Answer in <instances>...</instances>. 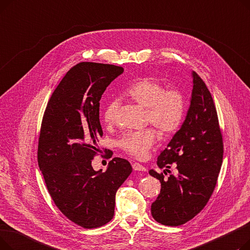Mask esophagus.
Returning a JSON list of instances; mask_svg holds the SVG:
<instances>
[{
  "mask_svg": "<svg viewBox=\"0 0 250 250\" xmlns=\"http://www.w3.org/2000/svg\"><path fill=\"white\" fill-rule=\"evenodd\" d=\"M133 168H134V170H136V171H146V170H147L145 167H144L140 163H134Z\"/></svg>",
  "mask_w": 250,
  "mask_h": 250,
  "instance_id": "1",
  "label": "esophagus"
}]
</instances>
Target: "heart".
<instances>
[{"label":"heart","mask_w":250,"mask_h":250,"mask_svg":"<svg viewBox=\"0 0 250 250\" xmlns=\"http://www.w3.org/2000/svg\"><path fill=\"white\" fill-rule=\"evenodd\" d=\"M126 95L147 110V122L163 134H171L180 126L186 111V101L178 89H168L159 81L145 78L130 86ZM120 107V100H109L103 109L106 124H114ZM156 142L153 128L125 133L118 141V146L138 159L145 157Z\"/></svg>","instance_id":"b5f03b06"}]
</instances>
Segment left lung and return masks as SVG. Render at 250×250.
I'll use <instances>...</instances> for the list:
<instances>
[{
    "label": "left lung",
    "instance_id": "1",
    "mask_svg": "<svg viewBox=\"0 0 250 250\" xmlns=\"http://www.w3.org/2000/svg\"><path fill=\"white\" fill-rule=\"evenodd\" d=\"M191 78L186 120L157 160L159 168L175 163L177 174L166 179L154 169L149 171L161 182L151 214L166 226H180L202 211L215 189L223 161V140L212 95L198 74L191 72Z\"/></svg>",
    "mask_w": 250,
    "mask_h": 250
}]
</instances>
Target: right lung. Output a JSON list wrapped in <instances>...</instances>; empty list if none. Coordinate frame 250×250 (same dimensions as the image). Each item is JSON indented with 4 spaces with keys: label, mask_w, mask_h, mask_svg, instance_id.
I'll return each mask as SVG.
<instances>
[{
    "label": "right lung",
    "mask_w": 250,
    "mask_h": 250,
    "mask_svg": "<svg viewBox=\"0 0 250 250\" xmlns=\"http://www.w3.org/2000/svg\"><path fill=\"white\" fill-rule=\"evenodd\" d=\"M123 73L113 64H76L54 91L42 118L37 158L47 190L60 211L86 229L112 219L115 193L133 170L127 160L117 157L105 172L92 167L103 135L99 101Z\"/></svg>",
    "instance_id": "obj_1"
}]
</instances>
